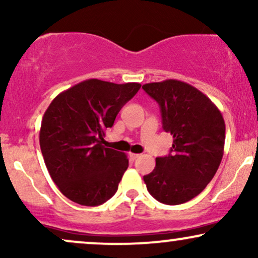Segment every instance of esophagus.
Instances as JSON below:
<instances>
[{
	"label": "esophagus",
	"mask_w": 258,
	"mask_h": 258,
	"mask_svg": "<svg viewBox=\"0 0 258 258\" xmlns=\"http://www.w3.org/2000/svg\"><path fill=\"white\" fill-rule=\"evenodd\" d=\"M139 156H141V154H133V153H130V158H131L132 160L138 159Z\"/></svg>",
	"instance_id": "34e87169"
}]
</instances>
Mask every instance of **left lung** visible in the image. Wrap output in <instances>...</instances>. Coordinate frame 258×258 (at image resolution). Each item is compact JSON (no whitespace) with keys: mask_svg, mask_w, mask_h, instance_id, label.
I'll return each instance as SVG.
<instances>
[{"mask_svg":"<svg viewBox=\"0 0 258 258\" xmlns=\"http://www.w3.org/2000/svg\"><path fill=\"white\" fill-rule=\"evenodd\" d=\"M158 102L162 128L173 136L167 156L156 158L143 177L153 198L179 205L199 195L217 172L223 156L226 125L221 111L203 92L178 80L143 85Z\"/></svg>","mask_w":258,"mask_h":258,"instance_id":"obj_1","label":"left lung"}]
</instances>
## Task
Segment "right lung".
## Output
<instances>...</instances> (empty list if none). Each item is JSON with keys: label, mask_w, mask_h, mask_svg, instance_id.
<instances>
[{"label": "right lung", "mask_w": 258, "mask_h": 258, "mask_svg": "<svg viewBox=\"0 0 258 258\" xmlns=\"http://www.w3.org/2000/svg\"><path fill=\"white\" fill-rule=\"evenodd\" d=\"M139 88L137 82L86 80L59 93L47 108L41 152L53 182L68 199L98 206L116 193L128 159L103 146L105 130Z\"/></svg>", "instance_id": "right-lung-1"}]
</instances>
